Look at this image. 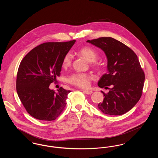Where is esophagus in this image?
Returning <instances> with one entry per match:
<instances>
[{"instance_id": "obj_1", "label": "esophagus", "mask_w": 158, "mask_h": 158, "mask_svg": "<svg viewBox=\"0 0 158 158\" xmlns=\"http://www.w3.org/2000/svg\"><path fill=\"white\" fill-rule=\"evenodd\" d=\"M83 92H84L85 94H88V95H90V94H92V92H93L92 90H83Z\"/></svg>"}]
</instances>
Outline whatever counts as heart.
I'll use <instances>...</instances> for the list:
<instances>
[{
	"mask_svg": "<svg viewBox=\"0 0 158 158\" xmlns=\"http://www.w3.org/2000/svg\"><path fill=\"white\" fill-rule=\"evenodd\" d=\"M77 53L89 63L95 62L98 57V52L94 48L88 46L80 48ZM71 61L72 55L70 53H68L63 57L62 61L63 67H68L71 64ZM92 79V76L83 73H75L70 76L69 78V82L77 86L83 88H86L89 86L90 80Z\"/></svg>",
	"mask_w": 158,
	"mask_h": 158,
	"instance_id": "obj_1",
	"label": "heart"
}]
</instances>
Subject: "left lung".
<instances>
[{"mask_svg":"<svg viewBox=\"0 0 158 158\" xmlns=\"http://www.w3.org/2000/svg\"><path fill=\"white\" fill-rule=\"evenodd\" d=\"M101 48L107 59V73L98 82L104 100L98 109L104 114L120 115L130 111L142 96L144 73L135 53L120 41L111 37H101L86 41Z\"/></svg>","mask_w":158,"mask_h":158,"instance_id":"1","label":"left lung"}]
</instances>
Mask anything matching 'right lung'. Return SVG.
<instances>
[{
    "mask_svg": "<svg viewBox=\"0 0 158 158\" xmlns=\"http://www.w3.org/2000/svg\"><path fill=\"white\" fill-rule=\"evenodd\" d=\"M76 40L45 43L33 48L21 61L17 73L16 91L29 114L40 120H55L66 105L70 92L49 88L60 75L64 56Z\"/></svg>",
    "mask_w": 158,
    "mask_h": 158,
    "instance_id": "add662e5",
    "label": "right lung"
}]
</instances>
